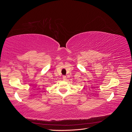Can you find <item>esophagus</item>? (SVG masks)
Segmentation results:
<instances>
[{
    "label": "esophagus",
    "instance_id": "34e87169",
    "mask_svg": "<svg viewBox=\"0 0 132 132\" xmlns=\"http://www.w3.org/2000/svg\"><path fill=\"white\" fill-rule=\"evenodd\" d=\"M63 79L64 80H65L67 79L65 76H63Z\"/></svg>",
    "mask_w": 132,
    "mask_h": 132
}]
</instances>
